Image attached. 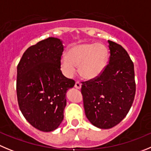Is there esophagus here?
I'll list each match as a JSON object with an SVG mask.
<instances>
[{
  "label": "esophagus",
  "mask_w": 151,
  "mask_h": 151,
  "mask_svg": "<svg viewBox=\"0 0 151 151\" xmlns=\"http://www.w3.org/2000/svg\"><path fill=\"white\" fill-rule=\"evenodd\" d=\"M75 86V88H77V89H80V88H81V86H82V84L77 81V82L75 83V86Z\"/></svg>",
  "instance_id": "esophagus-1"
}]
</instances>
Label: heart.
Segmentation results:
<instances>
[{"mask_svg":"<svg viewBox=\"0 0 151 151\" xmlns=\"http://www.w3.org/2000/svg\"><path fill=\"white\" fill-rule=\"evenodd\" d=\"M109 52L101 43H81L72 46L68 50L67 56L60 60L63 74L72 77L78 66L80 76L86 80H92L101 75L107 65Z\"/></svg>","mask_w":151,"mask_h":151,"instance_id":"heart-1","label":"heart"}]
</instances>
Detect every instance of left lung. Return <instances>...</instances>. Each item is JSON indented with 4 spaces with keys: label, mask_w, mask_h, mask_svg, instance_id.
Listing matches in <instances>:
<instances>
[{
    "label": "left lung",
    "mask_w": 151,
    "mask_h": 151,
    "mask_svg": "<svg viewBox=\"0 0 151 151\" xmlns=\"http://www.w3.org/2000/svg\"><path fill=\"white\" fill-rule=\"evenodd\" d=\"M109 64L95 80L83 82L85 113L94 126L109 129L120 123L131 108L136 94L134 65L122 45L108 40Z\"/></svg>",
    "instance_id": "1"
}]
</instances>
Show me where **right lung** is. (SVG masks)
Instances as JSON below:
<instances>
[{
    "label": "right lung",
    "mask_w": 151,
    "mask_h": 151,
    "mask_svg": "<svg viewBox=\"0 0 151 151\" xmlns=\"http://www.w3.org/2000/svg\"><path fill=\"white\" fill-rule=\"evenodd\" d=\"M63 50V41L49 37L27 49L17 67L21 112L32 126L43 132L53 131L62 123L66 92L75 84L60 70Z\"/></svg>",
    "instance_id": "add662e5"
}]
</instances>
